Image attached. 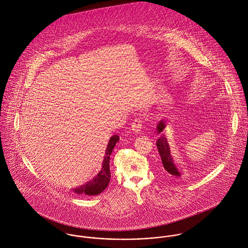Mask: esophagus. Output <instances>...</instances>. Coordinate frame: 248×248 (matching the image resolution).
Wrapping results in <instances>:
<instances>
[{
  "mask_svg": "<svg viewBox=\"0 0 248 248\" xmlns=\"http://www.w3.org/2000/svg\"><path fill=\"white\" fill-rule=\"evenodd\" d=\"M142 118H136L134 120V122L132 123V131L133 133H137V134H140L142 129Z\"/></svg>",
  "mask_w": 248,
  "mask_h": 248,
  "instance_id": "esophagus-1",
  "label": "esophagus"
}]
</instances>
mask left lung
I'll list each match as a JSON object with an SVG mask.
<instances>
[{
  "label": "left lung",
  "instance_id": "left-lung-1",
  "mask_svg": "<svg viewBox=\"0 0 248 248\" xmlns=\"http://www.w3.org/2000/svg\"><path fill=\"white\" fill-rule=\"evenodd\" d=\"M165 127H166V124L163 119L160 120L156 126L157 134L159 135V138L156 140V147L160 155L164 170L167 172L168 175H170V177L179 179L181 177V173L177 170V166L174 163L171 151H170V146L167 141L166 135L164 132Z\"/></svg>",
  "mask_w": 248,
  "mask_h": 248
}]
</instances>
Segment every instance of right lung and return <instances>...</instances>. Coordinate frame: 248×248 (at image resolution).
I'll return each mask as SVG.
<instances>
[{"mask_svg":"<svg viewBox=\"0 0 248 248\" xmlns=\"http://www.w3.org/2000/svg\"><path fill=\"white\" fill-rule=\"evenodd\" d=\"M119 141L118 136H113L110 138L108 143L106 150V155L104 156L103 166L97 176L93 177L92 180L88 181L86 184L82 185L79 188L74 189V193L76 194H85L88 196H97L101 194L108 186L110 178V171H109V155L115 146V144Z\"/></svg>","mask_w":248,"mask_h":248,"instance_id":"right-lung-1","label":"right lung"}]
</instances>
